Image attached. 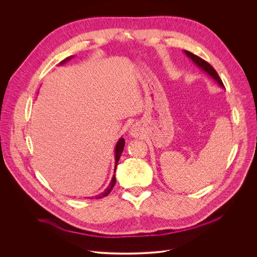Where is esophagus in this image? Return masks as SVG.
Listing matches in <instances>:
<instances>
[{
	"mask_svg": "<svg viewBox=\"0 0 257 257\" xmlns=\"http://www.w3.org/2000/svg\"><path fill=\"white\" fill-rule=\"evenodd\" d=\"M130 134L132 135V136H136V132L134 131V130H131V132H130Z\"/></svg>",
	"mask_w": 257,
	"mask_h": 257,
	"instance_id": "34e87169",
	"label": "esophagus"
}]
</instances>
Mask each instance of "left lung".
Here are the masks:
<instances>
[{
  "instance_id": "obj_1",
  "label": "left lung",
  "mask_w": 257,
  "mask_h": 257,
  "mask_svg": "<svg viewBox=\"0 0 257 257\" xmlns=\"http://www.w3.org/2000/svg\"><path fill=\"white\" fill-rule=\"evenodd\" d=\"M184 53H185V55H186L189 59H191V60L193 61V63H194L196 66H198L202 71H204V72L206 73V74H208L219 86L225 88V86H224V84H223V81L221 80V78H219L218 74L216 73V71L212 68V66H210L207 62H205L204 60H202V59L199 58L198 56H196V55H194V54H192V53H190V52H188V51H184Z\"/></svg>"
}]
</instances>
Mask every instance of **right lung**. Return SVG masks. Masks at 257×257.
<instances>
[{"mask_svg":"<svg viewBox=\"0 0 257 257\" xmlns=\"http://www.w3.org/2000/svg\"><path fill=\"white\" fill-rule=\"evenodd\" d=\"M72 58H73V56H70V57L66 58L65 60H63V61L60 63V65L65 64L66 62H68V61H69V60H71ZM124 146H125V140H124V138H122V137H121V138L118 140V142H117V144H116V148H115V171H114V172H116V168H117L118 162H119V160H120V157H121V155H122V153H123ZM115 184H116V176L114 175V176H113V178H112V180H111V182H109L108 186L105 188V190H104L103 192H101L100 194L96 195V196H95V198H96V199H97V198H102V197H104V196L108 195V194H109V192L112 191L113 187L115 186Z\"/></svg>","mask_w":257,"mask_h":257,"instance_id":"obj_1","label":"right lung"}]
</instances>
